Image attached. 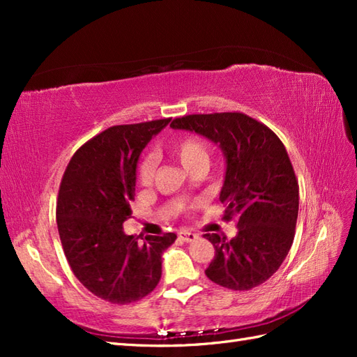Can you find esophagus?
Returning a JSON list of instances; mask_svg holds the SVG:
<instances>
[{
  "mask_svg": "<svg viewBox=\"0 0 357 357\" xmlns=\"http://www.w3.org/2000/svg\"><path fill=\"white\" fill-rule=\"evenodd\" d=\"M178 236H179V239H183L184 242H193V241L198 239V234L192 233V231H187V230L179 231Z\"/></svg>",
  "mask_w": 357,
  "mask_h": 357,
  "instance_id": "obj_1",
  "label": "esophagus"
}]
</instances>
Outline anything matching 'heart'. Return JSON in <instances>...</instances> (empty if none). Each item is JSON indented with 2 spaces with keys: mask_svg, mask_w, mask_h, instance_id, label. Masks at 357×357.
<instances>
[{
  "mask_svg": "<svg viewBox=\"0 0 357 357\" xmlns=\"http://www.w3.org/2000/svg\"><path fill=\"white\" fill-rule=\"evenodd\" d=\"M172 155L183 164L184 169L188 172L206 170L210 161V149L208 144L201 139L199 136L187 135L179 138L170 147ZM156 173V159L151 153L144 155L138 164V181L142 185H150L155 179Z\"/></svg>",
  "mask_w": 357,
  "mask_h": 357,
  "instance_id": "heart-1",
  "label": "heart"
}]
</instances>
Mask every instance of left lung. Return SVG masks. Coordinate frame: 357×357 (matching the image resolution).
Here are the masks:
<instances>
[{
  "instance_id": "1",
  "label": "left lung",
  "mask_w": 357,
  "mask_h": 357,
  "mask_svg": "<svg viewBox=\"0 0 357 357\" xmlns=\"http://www.w3.org/2000/svg\"><path fill=\"white\" fill-rule=\"evenodd\" d=\"M170 127L206 136L227 159L219 199L225 221L236 219L238 234L230 241L204 234L215 247L207 278L239 291L264 284L290 252L298 221L299 185L282 141L241 112L185 115Z\"/></svg>"
}]
</instances>
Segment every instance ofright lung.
<instances>
[{
    "mask_svg": "<svg viewBox=\"0 0 357 357\" xmlns=\"http://www.w3.org/2000/svg\"><path fill=\"white\" fill-rule=\"evenodd\" d=\"M172 118L113 126L81 146L63 174L56 224L73 275L90 293L126 305L146 298L162 273V253L176 234L127 236L136 164L142 149Z\"/></svg>",
    "mask_w": 357,
    "mask_h": 357,
    "instance_id": "obj_1",
    "label": "right lung"
}]
</instances>
